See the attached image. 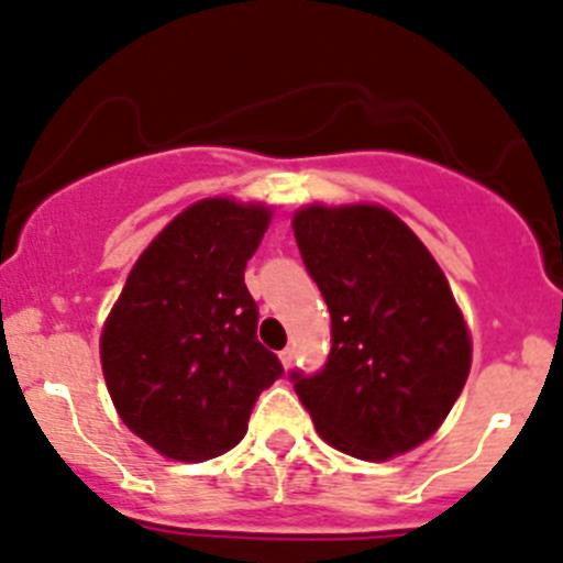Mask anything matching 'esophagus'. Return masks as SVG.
I'll use <instances>...</instances> for the list:
<instances>
[{"label":"esophagus","mask_w":563,"mask_h":563,"mask_svg":"<svg viewBox=\"0 0 563 563\" xmlns=\"http://www.w3.org/2000/svg\"><path fill=\"white\" fill-rule=\"evenodd\" d=\"M294 360H297V349H294V346H286V349H283V352H280V363L286 365V368H291Z\"/></svg>","instance_id":"obj_1"}]
</instances>
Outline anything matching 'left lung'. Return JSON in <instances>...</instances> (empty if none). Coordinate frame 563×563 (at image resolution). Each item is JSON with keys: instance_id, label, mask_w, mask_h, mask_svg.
<instances>
[{"instance_id": "1", "label": "left lung", "mask_w": 563, "mask_h": 563, "mask_svg": "<svg viewBox=\"0 0 563 563\" xmlns=\"http://www.w3.org/2000/svg\"><path fill=\"white\" fill-rule=\"evenodd\" d=\"M294 236L332 321L327 363L288 374L321 438L368 462L432 438L471 371V335L438 261L379 206H310Z\"/></svg>"}]
</instances>
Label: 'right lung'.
<instances>
[{"label": "right lung", "mask_w": 563, "mask_h": 563, "mask_svg": "<svg viewBox=\"0 0 563 563\" xmlns=\"http://www.w3.org/2000/svg\"><path fill=\"white\" fill-rule=\"evenodd\" d=\"M269 209L200 200L140 255L101 332L109 396L125 427L159 454L203 462L247 432L261 393L283 376L255 335L244 266Z\"/></svg>", "instance_id": "add662e5"}]
</instances>
